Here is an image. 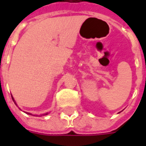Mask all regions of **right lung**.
Masks as SVG:
<instances>
[{"label":"right lung","mask_w":146,"mask_h":146,"mask_svg":"<svg viewBox=\"0 0 146 146\" xmlns=\"http://www.w3.org/2000/svg\"><path fill=\"white\" fill-rule=\"evenodd\" d=\"M12 100H13V101H14V99H13V97H12ZM14 102H15V104L16 105V103H15V102L14 101ZM27 114H30V115H32V114H31V113H27ZM47 114H48V113H45V115H47Z\"/></svg>","instance_id":"right-lung-1"}]
</instances>
